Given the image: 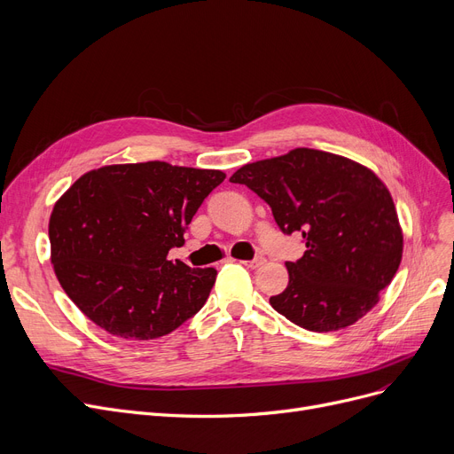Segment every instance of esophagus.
Wrapping results in <instances>:
<instances>
[{
	"label": "esophagus",
	"mask_w": 454,
	"mask_h": 454,
	"mask_svg": "<svg viewBox=\"0 0 454 454\" xmlns=\"http://www.w3.org/2000/svg\"><path fill=\"white\" fill-rule=\"evenodd\" d=\"M266 262V258L264 256H254L253 258V261H246V262H242L244 266H247V268H258V266H262Z\"/></svg>",
	"instance_id": "34e87169"
}]
</instances>
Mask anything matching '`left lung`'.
<instances>
[{
    "label": "left lung",
    "mask_w": 454,
    "mask_h": 454,
    "mask_svg": "<svg viewBox=\"0 0 454 454\" xmlns=\"http://www.w3.org/2000/svg\"><path fill=\"white\" fill-rule=\"evenodd\" d=\"M231 183L262 198L285 234L307 246L271 307L295 325L331 333L353 325L392 283L403 256V231L386 184L351 159L309 147L256 160Z\"/></svg>",
    "instance_id": "left-lung-1"
}]
</instances>
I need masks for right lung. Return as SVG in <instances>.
Listing matches in <instances>:
<instances>
[{
	"label": "right lung",
	"instance_id": "add662e5",
	"mask_svg": "<svg viewBox=\"0 0 454 454\" xmlns=\"http://www.w3.org/2000/svg\"><path fill=\"white\" fill-rule=\"evenodd\" d=\"M220 169L151 160L113 164L79 177L50 218L51 262L62 290L98 327L125 340H155L198 314L214 268L168 261Z\"/></svg>",
	"mask_w": 454,
	"mask_h": 454
}]
</instances>
